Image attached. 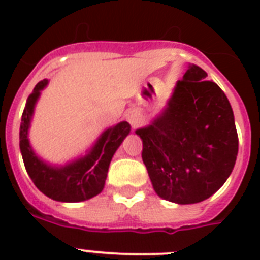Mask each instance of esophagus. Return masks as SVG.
I'll return each mask as SVG.
<instances>
[{
  "mask_svg": "<svg viewBox=\"0 0 260 260\" xmlns=\"http://www.w3.org/2000/svg\"><path fill=\"white\" fill-rule=\"evenodd\" d=\"M143 117L142 114H140V112H131L129 114H128V122H129L131 125L134 126H138L140 122H142Z\"/></svg>",
  "mask_w": 260,
  "mask_h": 260,
  "instance_id": "1",
  "label": "esophagus"
}]
</instances>
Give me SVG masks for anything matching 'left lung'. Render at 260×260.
Here are the masks:
<instances>
[{
  "instance_id": "obj_1",
  "label": "left lung",
  "mask_w": 260,
  "mask_h": 260,
  "mask_svg": "<svg viewBox=\"0 0 260 260\" xmlns=\"http://www.w3.org/2000/svg\"><path fill=\"white\" fill-rule=\"evenodd\" d=\"M189 66L166 109L136 129L142 158L159 197L197 204L213 196L234 170L239 150L234 112L217 83Z\"/></svg>"
}]
</instances>
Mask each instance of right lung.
Returning a JSON list of instances; mask_svg holds the SVG:
<instances>
[{
    "mask_svg": "<svg viewBox=\"0 0 260 260\" xmlns=\"http://www.w3.org/2000/svg\"><path fill=\"white\" fill-rule=\"evenodd\" d=\"M47 82V79H43L35 86L22 112L20 125V150L22 160L35 186L47 197L60 202L86 201L101 193L104 189L110 160L122 140L129 134L131 125L126 121H121L106 129L91 147L89 154L66 166L56 167L47 165L35 155L28 140V129L35 104L40 95V90L44 89Z\"/></svg>",
    "mask_w": 260,
    "mask_h": 260,
    "instance_id": "add662e5",
    "label": "right lung"
}]
</instances>
